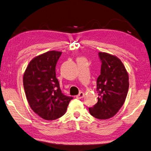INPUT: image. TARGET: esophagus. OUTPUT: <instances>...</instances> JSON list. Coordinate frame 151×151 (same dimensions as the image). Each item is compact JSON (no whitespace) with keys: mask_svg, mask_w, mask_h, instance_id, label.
I'll use <instances>...</instances> for the list:
<instances>
[{"mask_svg":"<svg viewBox=\"0 0 151 151\" xmlns=\"http://www.w3.org/2000/svg\"><path fill=\"white\" fill-rule=\"evenodd\" d=\"M84 97V93L83 92H79V94L76 96V98H78V99H81V98H83Z\"/></svg>","mask_w":151,"mask_h":151,"instance_id":"1","label":"esophagus"}]
</instances>
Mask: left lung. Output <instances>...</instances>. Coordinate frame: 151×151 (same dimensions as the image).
I'll list each match as a JSON object with an SVG mask.
<instances>
[{
	"instance_id": "left-lung-1",
	"label": "left lung",
	"mask_w": 151,
	"mask_h": 151,
	"mask_svg": "<svg viewBox=\"0 0 151 151\" xmlns=\"http://www.w3.org/2000/svg\"><path fill=\"white\" fill-rule=\"evenodd\" d=\"M102 63L97 78L98 102L89 108L93 117L107 119L114 116L125 102L129 90V76L121 60L108 53L99 52Z\"/></svg>"
}]
</instances>
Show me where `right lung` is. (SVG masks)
I'll list each match as a JSON object with an SVG mask.
<instances>
[{
  "label": "right lung",
  "mask_w": 151,
  "mask_h": 151,
  "mask_svg": "<svg viewBox=\"0 0 151 151\" xmlns=\"http://www.w3.org/2000/svg\"><path fill=\"white\" fill-rule=\"evenodd\" d=\"M61 53L51 51L35 57L24 75V91L30 108L45 120L63 116L73 99L63 94L56 78L55 67Z\"/></svg>",
  "instance_id": "add662e5"
}]
</instances>
